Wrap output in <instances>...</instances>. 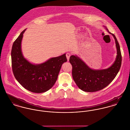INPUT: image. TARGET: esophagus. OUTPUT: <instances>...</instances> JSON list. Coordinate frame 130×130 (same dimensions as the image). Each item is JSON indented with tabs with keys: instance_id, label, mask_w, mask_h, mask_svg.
<instances>
[{
	"instance_id": "esophagus-1",
	"label": "esophagus",
	"mask_w": 130,
	"mask_h": 130,
	"mask_svg": "<svg viewBox=\"0 0 130 130\" xmlns=\"http://www.w3.org/2000/svg\"><path fill=\"white\" fill-rule=\"evenodd\" d=\"M66 57H67V59L68 61H69V58H70V56H71V54H70V53H66Z\"/></svg>"
}]
</instances>
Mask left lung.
<instances>
[{
    "label": "left lung",
    "instance_id": "obj_1",
    "mask_svg": "<svg viewBox=\"0 0 130 130\" xmlns=\"http://www.w3.org/2000/svg\"><path fill=\"white\" fill-rule=\"evenodd\" d=\"M106 29L113 36L117 50L115 61L111 67L106 69L93 70L77 56L72 55L70 57L73 80L77 86L85 92H96L107 86L114 79L121 68L122 55L119 44L115 35Z\"/></svg>",
    "mask_w": 130,
    "mask_h": 130
}]
</instances>
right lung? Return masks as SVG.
Masks as SVG:
<instances>
[{
    "label": "right lung",
    "instance_id": "obj_1",
    "mask_svg": "<svg viewBox=\"0 0 130 130\" xmlns=\"http://www.w3.org/2000/svg\"><path fill=\"white\" fill-rule=\"evenodd\" d=\"M24 30L15 40L11 50L12 69L17 81L29 91L41 93L55 83L62 65L67 60L64 54L51 58L43 63L34 65L24 58L21 49Z\"/></svg>",
    "mask_w": 130,
    "mask_h": 130
}]
</instances>
